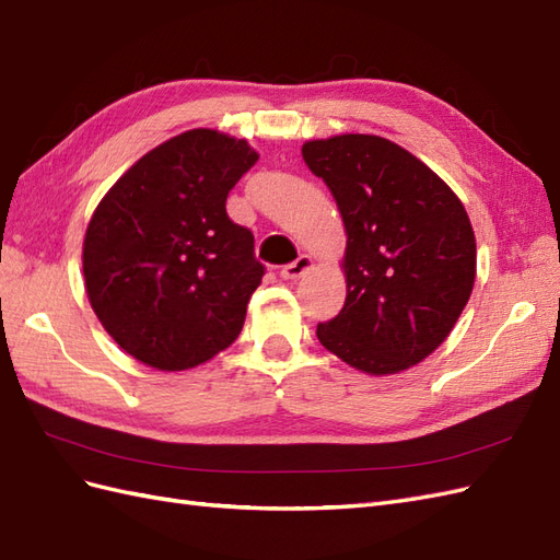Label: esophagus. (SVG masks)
<instances>
[{
	"label": "esophagus",
	"mask_w": 560,
	"mask_h": 560,
	"mask_svg": "<svg viewBox=\"0 0 560 560\" xmlns=\"http://www.w3.org/2000/svg\"><path fill=\"white\" fill-rule=\"evenodd\" d=\"M310 269H312V257H307V255H300L298 260H293V262H289V265H283V267H281V279L295 281V279L303 277L305 271H310Z\"/></svg>",
	"instance_id": "34e87169"
}]
</instances>
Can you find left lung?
Here are the masks:
<instances>
[{"instance_id": "1", "label": "left lung", "mask_w": 560, "mask_h": 560, "mask_svg": "<svg viewBox=\"0 0 560 560\" xmlns=\"http://www.w3.org/2000/svg\"><path fill=\"white\" fill-rule=\"evenodd\" d=\"M303 161L346 224L348 295L317 326L322 346L371 376L405 371L442 346L476 281V236L433 170L374 135L307 141Z\"/></svg>"}]
</instances>
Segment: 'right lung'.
I'll list each match as a JSON object with an SVG mask.
<instances>
[{
  "label": "right lung",
  "instance_id": "add662e5",
  "mask_svg": "<svg viewBox=\"0 0 560 560\" xmlns=\"http://www.w3.org/2000/svg\"><path fill=\"white\" fill-rule=\"evenodd\" d=\"M246 139L189 130L110 186L82 246L84 285L108 336L161 371L208 362L238 338L265 277L226 196L257 163Z\"/></svg>",
  "mask_w": 560,
  "mask_h": 560
}]
</instances>
